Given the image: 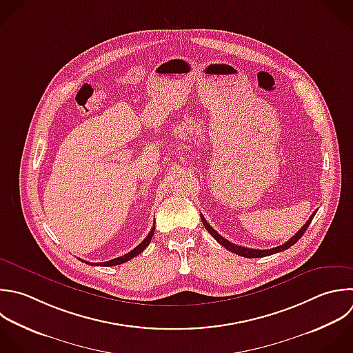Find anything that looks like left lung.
I'll use <instances>...</instances> for the list:
<instances>
[{
	"mask_svg": "<svg viewBox=\"0 0 353 353\" xmlns=\"http://www.w3.org/2000/svg\"><path fill=\"white\" fill-rule=\"evenodd\" d=\"M314 214H316V211L310 215V218L307 219V222L288 240V241H285L284 244H281V245H277V247H274V248H270V250H255V248H247V247H241V245H236V244H233V243H230L229 240H226V239H223L218 232H215L214 229H212V226H210V223L204 219V216L203 215H200L201 216V221H203V225L205 226V229L210 232V234L221 244V245H223L226 250H229L230 252H234V254H237V255H241V256H245V258H262V256H268V255H272V254H276V252H281V251H284V250H287V248H290L291 245H294L302 236H303V233H305V230L307 229V226L310 225V222H312V219H313V216H314Z\"/></svg>",
	"mask_w": 353,
	"mask_h": 353,
	"instance_id": "1",
	"label": "left lung"
}]
</instances>
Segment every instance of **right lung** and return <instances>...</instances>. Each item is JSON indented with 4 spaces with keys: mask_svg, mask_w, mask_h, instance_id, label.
<instances>
[{
    "mask_svg": "<svg viewBox=\"0 0 353 353\" xmlns=\"http://www.w3.org/2000/svg\"><path fill=\"white\" fill-rule=\"evenodd\" d=\"M154 226L152 228V230H150V233L145 237V240L139 244V245H137L134 250H131L128 254H124L123 256H119V258H114V259H110V261H106V262H87V261H83V262H85V263H88V265H94V266H116V265H120V263H124V262H127V261H130V259H132L134 256H137V255H139L148 245H149V243L152 241V237H153V234H154Z\"/></svg>",
    "mask_w": 353,
    "mask_h": 353,
    "instance_id": "right-lung-1",
    "label": "right lung"
}]
</instances>
